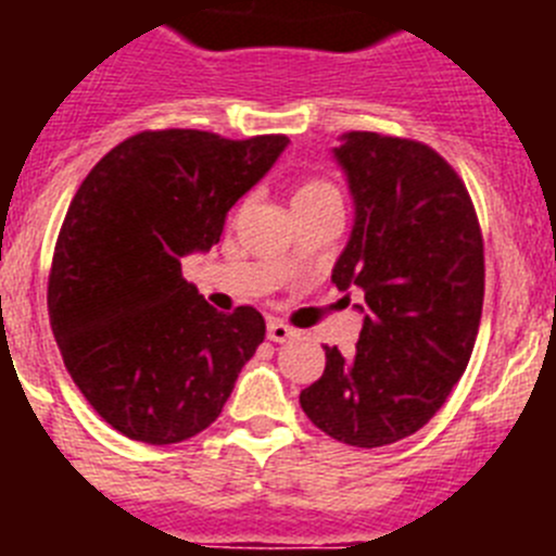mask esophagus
<instances>
[{
  "mask_svg": "<svg viewBox=\"0 0 556 556\" xmlns=\"http://www.w3.org/2000/svg\"><path fill=\"white\" fill-rule=\"evenodd\" d=\"M294 337V328H289L287 323L281 320H269L267 323V339L269 342H287V339Z\"/></svg>",
  "mask_w": 556,
  "mask_h": 556,
  "instance_id": "34e87169",
  "label": "esophagus"
}]
</instances>
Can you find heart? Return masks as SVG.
<instances>
[{
	"instance_id": "heart-1",
	"label": "heart",
	"mask_w": 556,
	"mask_h": 556,
	"mask_svg": "<svg viewBox=\"0 0 556 556\" xmlns=\"http://www.w3.org/2000/svg\"><path fill=\"white\" fill-rule=\"evenodd\" d=\"M339 198V191L333 189L331 184L326 180H303L292 194V205H306V203H317V200H331Z\"/></svg>"
}]
</instances>
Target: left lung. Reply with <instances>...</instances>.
Returning <instances> with one entry per match:
<instances>
[{"label": "left lung", "mask_w": 556, "mask_h": 556, "mask_svg": "<svg viewBox=\"0 0 556 556\" xmlns=\"http://www.w3.org/2000/svg\"><path fill=\"white\" fill-rule=\"evenodd\" d=\"M356 219L333 264L337 289L365 292L351 356L301 392L317 429L381 448L424 429L470 362L484 303V242L473 200L431 147L353 130L333 150Z\"/></svg>", "instance_id": "left-lung-1"}]
</instances>
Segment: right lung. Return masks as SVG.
Segmentation results:
<instances>
[{"label":"right lung","mask_w":556,"mask_h":556,"mask_svg":"<svg viewBox=\"0 0 556 556\" xmlns=\"http://www.w3.org/2000/svg\"><path fill=\"white\" fill-rule=\"evenodd\" d=\"M287 136L144 130L113 147L68 205L47 306L68 376L119 434L150 445L208 429L264 342L253 306L223 314L180 273L278 161Z\"/></svg>","instance_id":"1"}]
</instances>
